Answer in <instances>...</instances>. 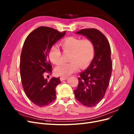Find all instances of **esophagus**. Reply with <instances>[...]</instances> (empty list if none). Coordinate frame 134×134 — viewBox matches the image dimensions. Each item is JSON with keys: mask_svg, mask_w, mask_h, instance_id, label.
I'll use <instances>...</instances> for the list:
<instances>
[{"mask_svg": "<svg viewBox=\"0 0 134 134\" xmlns=\"http://www.w3.org/2000/svg\"><path fill=\"white\" fill-rule=\"evenodd\" d=\"M67 78H68V77H67V76H61V77H60V80L61 81H63V80H66V79H67Z\"/></svg>", "mask_w": 134, "mask_h": 134, "instance_id": "obj_1", "label": "esophagus"}]
</instances>
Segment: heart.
I'll list each match as a JSON object with an SVG mask.
<instances>
[{"instance_id":"heart-1","label":"heart","mask_w":134,"mask_h":134,"mask_svg":"<svg viewBox=\"0 0 134 134\" xmlns=\"http://www.w3.org/2000/svg\"><path fill=\"white\" fill-rule=\"evenodd\" d=\"M64 53L69 52L68 63H62L55 69V73L60 76H67L80 68H87L93 60L95 48L93 42L89 38L80 39L75 36H69L60 42ZM49 58L55 65H58L61 60V52L56 46L51 47Z\"/></svg>"}]
</instances>
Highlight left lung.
Here are the masks:
<instances>
[{
	"label": "left lung",
	"instance_id": "1",
	"mask_svg": "<svg viewBox=\"0 0 134 134\" xmlns=\"http://www.w3.org/2000/svg\"><path fill=\"white\" fill-rule=\"evenodd\" d=\"M76 34L85 35L94 45L93 60L88 68L80 73L78 87L74 91L77 100L92 107L102 100L109 85L112 68L110 46L105 35L94 28L81 29Z\"/></svg>",
	"mask_w": 134,
	"mask_h": 134
}]
</instances>
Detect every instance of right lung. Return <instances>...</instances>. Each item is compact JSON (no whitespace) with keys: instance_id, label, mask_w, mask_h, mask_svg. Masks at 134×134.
Here are the masks:
<instances>
[{"instance_id":"right-lung-1","label":"right lung","mask_w":134,"mask_h":134,"mask_svg":"<svg viewBox=\"0 0 134 134\" xmlns=\"http://www.w3.org/2000/svg\"><path fill=\"white\" fill-rule=\"evenodd\" d=\"M66 32L42 26L32 31L24 41L20 60L21 81L26 96L38 107L47 106L56 99L55 88L61 82L59 77L48 80L44 75L52 72L49 50Z\"/></svg>"}]
</instances>
